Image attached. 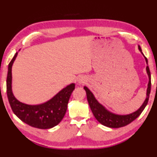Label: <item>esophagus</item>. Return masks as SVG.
Wrapping results in <instances>:
<instances>
[{"instance_id": "obj_1", "label": "esophagus", "mask_w": 157, "mask_h": 157, "mask_svg": "<svg viewBox=\"0 0 157 157\" xmlns=\"http://www.w3.org/2000/svg\"><path fill=\"white\" fill-rule=\"evenodd\" d=\"M87 82V79L84 78V77H82V78H80L78 80V82L79 84H84L86 83V82Z\"/></svg>"}]
</instances>
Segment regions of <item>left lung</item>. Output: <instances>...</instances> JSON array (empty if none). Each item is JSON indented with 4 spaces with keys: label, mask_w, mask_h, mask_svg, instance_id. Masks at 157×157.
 <instances>
[{
    "label": "left lung",
    "mask_w": 157,
    "mask_h": 157,
    "mask_svg": "<svg viewBox=\"0 0 157 157\" xmlns=\"http://www.w3.org/2000/svg\"><path fill=\"white\" fill-rule=\"evenodd\" d=\"M139 49L143 54L141 48H140L139 46ZM145 59L147 63V58L145 57ZM146 70H147V73L149 77L148 86L147 89V97H146L145 102H143V104L139 109L134 113L128 114V115H117V114L109 112L102 105H100L98 102L97 100L95 98L94 95H93L91 91L87 87H84V89L86 92L87 100H88L90 108H91L95 118L97 119V121L100 123L105 126L111 127V128H119V127L126 126L127 124L131 123L132 121H134L135 119L137 118L140 115V113L144 110L145 107L147 104L151 91V74L148 66H147V67H146Z\"/></svg>",
    "instance_id": "obj_1"
}]
</instances>
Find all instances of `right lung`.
<instances>
[{"instance_id": "right-lung-1", "label": "right lung", "mask_w": 157, "mask_h": 157, "mask_svg": "<svg viewBox=\"0 0 157 157\" xmlns=\"http://www.w3.org/2000/svg\"><path fill=\"white\" fill-rule=\"evenodd\" d=\"M18 52L8 66L7 76V94L12 111L18 118L30 126L39 129H50L62 120L71 95L75 89V84L63 89L51 100L39 105H29L16 99L12 91V66Z\"/></svg>"}]
</instances>
